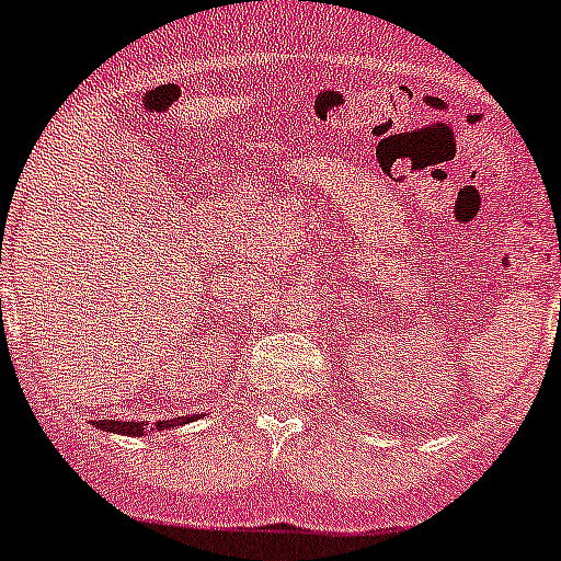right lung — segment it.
Returning a JSON list of instances; mask_svg holds the SVG:
<instances>
[{
    "mask_svg": "<svg viewBox=\"0 0 561 561\" xmlns=\"http://www.w3.org/2000/svg\"><path fill=\"white\" fill-rule=\"evenodd\" d=\"M193 417H174V421H157L154 426H151V432L154 428H171V426H182V423H191ZM96 428H102V432H115V434H129V437H140L144 432H149V423H140V421H96L93 423Z\"/></svg>",
    "mask_w": 561,
    "mask_h": 561,
    "instance_id": "right-lung-1",
    "label": "right lung"
}]
</instances>
